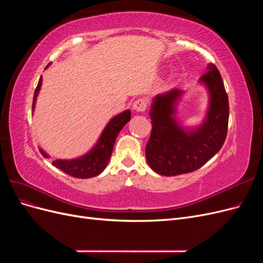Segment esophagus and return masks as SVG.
I'll use <instances>...</instances> for the list:
<instances>
[{
  "mask_svg": "<svg viewBox=\"0 0 263 263\" xmlns=\"http://www.w3.org/2000/svg\"><path fill=\"white\" fill-rule=\"evenodd\" d=\"M146 107H147V101L144 100V99H139V100H137L133 104V109L136 110L137 113L144 112V110L146 109Z\"/></svg>",
  "mask_w": 263,
  "mask_h": 263,
  "instance_id": "esophagus-1",
  "label": "esophagus"
}]
</instances>
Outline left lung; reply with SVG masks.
Returning <instances> with one entry per match:
<instances>
[{
	"mask_svg": "<svg viewBox=\"0 0 263 263\" xmlns=\"http://www.w3.org/2000/svg\"><path fill=\"white\" fill-rule=\"evenodd\" d=\"M198 83L205 87L209 104L201 124L190 126L178 117V106L185 91L173 89L153 99L149 116L153 124L146 146L149 166L165 177L200 169L216 155L226 139L229 105L218 69L208 66Z\"/></svg>",
	"mask_w": 263,
	"mask_h": 263,
	"instance_id": "1",
	"label": "left lung"
}]
</instances>
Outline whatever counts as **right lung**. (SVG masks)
I'll return each instance as SVG.
<instances>
[{
    "mask_svg": "<svg viewBox=\"0 0 263 263\" xmlns=\"http://www.w3.org/2000/svg\"><path fill=\"white\" fill-rule=\"evenodd\" d=\"M48 66L46 68H48ZM43 77L39 79L38 85L35 90L33 100V114L35 112L37 97L39 91H41ZM129 121L130 109H126L124 112L115 115L109 119V122L101 133L99 139L87 153L73 159H55V160L52 161V165L73 178L89 179L99 176L100 173L104 171L110 156H112L117 135ZM39 151H41V154L46 159L50 158V156L43 148H39Z\"/></svg>",
    "mask_w": 263,
    "mask_h": 263,
    "instance_id": "obj_1",
    "label": "right lung"
}]
</instances>
